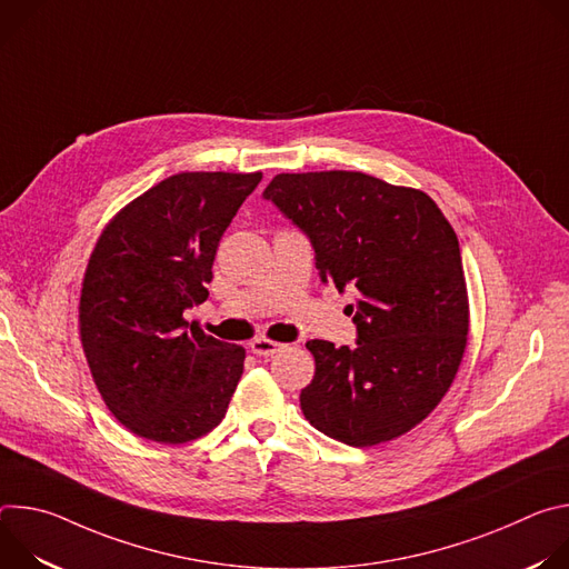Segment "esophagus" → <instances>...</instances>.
Returning <instances> with one entry per match:
<instances>
[{
    "label": "esophagus",
    "mask_w": 569,
    "mask_h": 569,
    "mask_svg": "<svg viewBox=\"0 0 569 569\" xmlns=\"http://www.w3.org/2000/svg\"><path fill=\"white\" fill-rule=\"evenodd\" d=\"M250 349H252V353L268 358V356H274L277 351H281L283 345L272 342V340H268V338H257V340L250 345Z\"/></svg>",
    "instance_id": "1"
}]
</instances>
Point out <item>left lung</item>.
<instances>
[{
  "label": "left lung",
  "instance_id": "left-lung-1",
  "mask_svg": "<svg viewBox=\"0 0 569 569\" xmlns=\"http://www.w3.org/2000/svg\"><path fill=\"white\" fill-rule=\"evenodd\" d=\"M263 198L310 240L323 283L358 290L356 347L310 340L312 428L347 446L391 441L450 389L466 351L459 240L430 196L358 171L281 173Z\"/></svg>",
  "mask_w": 569,
  "mask_h": 569
}]
</instances>
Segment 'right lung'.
Wrapping results in <instances>:
<instances>
[{"instance_id": "add662e5", "label": "right lung", "mask_w": 569, "mask_h": 569, "mask_svg": "<svg viewBox=\"0 0 569 569\" xmlns=\"http://www.w3.org/2000/svg\"><path fill=\"white\" fill-rule=\"evenodd\" d=\"M263 173H178L123 207L90 257L78 321L92 378L119 423L187 443L224 417L246 349L189 327L218 242Z\"/></svg>"}]
</instances>
